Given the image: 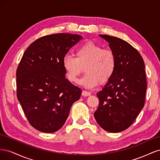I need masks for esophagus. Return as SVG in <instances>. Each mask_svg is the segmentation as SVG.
<instances>
[{"label":"esophagus","instance_id":"34e87169","mask_svg":"<svg viewBox=\"0 0 160 160\" xmlns=\"http://www.w3.org/2000/svg\"><path fill=\"white\" fill-rule=\"evenodd\" d=\"M90 95H91V93H89V91H82V95L84 96V97H88V96H89Z\"/></svg>","mask_w":160,"mask_h":160}]
</instances>
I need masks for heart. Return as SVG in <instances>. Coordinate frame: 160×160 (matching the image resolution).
<instances>
[{
  "mask_svg": "<svg viewBox=\"0 0 160 160\" xmlns=\"http://www.w3.org/2000/svg\"><path fill=\"white\" fill-rule=\"evenodd\" d=\"M67 78L74 83L82 72L85 75L79 83L88 89L93 88L99 84L105 83L112 77L116 67L114 52L96 43L88 41L78 47L76 57L69 55L64 56L62 61Z\"/></svg>",
  "mask_w": 160,
  "mask_h": 160,
  "instance_id": "b5f03b06",
  "label": "heart"
}]
</instances>
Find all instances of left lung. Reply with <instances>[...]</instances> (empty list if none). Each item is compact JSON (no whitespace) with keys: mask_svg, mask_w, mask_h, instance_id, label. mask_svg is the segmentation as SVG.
<instances>
[{"mask_svg":"<svg viewBox=\"0 0 160 160\" xmlns=\"http://www.w3.org/2000/svg\"><path fill=\"white\" fill-rule=\"evenodd\" d=\"M109 42L116 58L115 72L97 96L99 105L94 113L96 122L111 133L128 129L145 103L147 82L145 64L139 52L119 38L99 35Z\"/></svg>","mask_w":160,"mask_h":160,"instance_id":"obj_1","label":"left lung"}]
</instances>
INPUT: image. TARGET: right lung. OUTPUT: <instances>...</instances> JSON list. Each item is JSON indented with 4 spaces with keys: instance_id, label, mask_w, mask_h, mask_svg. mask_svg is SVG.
I'll return each instance as SVG.
<instances>
[{
    "instance_id": "add662e5",
    "label": "right lung",
    "mask_w": 160,
    "mask_h": 160,
    "mask_svg": "<svg viewBox=\"0 0 160 160\" xmlns=\"http://www.w3.org/2000/svg\"><path fill=\"white\" fill-rule=\"evenodd\" d=\"M82 38L69 33L41 37L27 48L18 66V100L28 122L41 132L60 129L80 98L81 89L66 79L62 61Z\"/></svg>"
}]
</instances>
